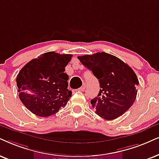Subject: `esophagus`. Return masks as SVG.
I'll return each mask as SVG.
<instances>
[{"mask_svg":"<svg viewBox=\"0 0 159 159\" xmlns=\"http://www.w3.org/2000/svg\"><path fill=\"white\" fill-rule=\"evenodd\" d=\"M85 89H86V84H84L83 85H82L81 87L78 89V90H79V91H84Z\"/></svg>","mask_w":159,"mask_h":159,"instance_id":"esophagus-1","label":"esophagus"}]
</instances>
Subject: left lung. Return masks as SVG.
<instances>
[{
	"label": "left lung",
	"instance_id": "8db88e82",
	"mask_svg": "<svg viewBox=\"0 0 159 159\" xmlns=\"http://www.w3.org/2000/svg\"><path fill=\"white\" fill-rule=\"evenodd\" d=\"M78 59L99 81V94L91 100L96 114L110 120L128 111L135 101L136 87L139 85L132 68L119 58L105 52L78 56Z\"/></svg>",
	"mask_w": 159,
	"mask_h": 159
}]
</instances>
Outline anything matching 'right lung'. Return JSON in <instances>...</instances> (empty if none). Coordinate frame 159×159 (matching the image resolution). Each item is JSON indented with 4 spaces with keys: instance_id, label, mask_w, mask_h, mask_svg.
<instances>
[{
    "instance_id": "1",
    "label": "right lung",
    "mask_w": 159,
    "mask_h": 159,
    "mask_svg": "<svg viewBox=\"0 0 159 159\" xmlns=\"http://www.w3.org/2000/svg\"><path fill=\"white\" fill-rule=\"evenodd\" d=\"M72 56L48 52L20 70L16 78L19 98L30 111L47 117L67 105L72 91L67 88L69 76L65 70Z\"/></svg>"
}]
</instances>
